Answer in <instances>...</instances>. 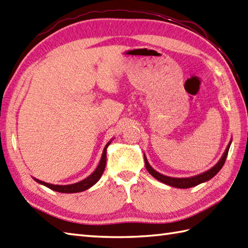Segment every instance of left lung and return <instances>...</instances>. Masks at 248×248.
I'll return each instance as SVG.
<instances>
[{
    "label": "left lung",
    "mask_w": 248,
    "mask_h": 248,
    "mask_svg": "<svg viewBox=\"0 0 248 248\" xmlns=\"http://www.w3.org/2000/svg\"><path fill=\"white\" fill-rule=\"evenodd\" d=\"M231 141H232V139L230 140L228 146L226 147V150L224 151L223 155L220 156L219 161L215 164L213 167L210 168L207 171L199 173V175L196 176H193V177H187V178H175V177H170V176H165L163 175V173H160L159 171H156L155 170H154L149 164L148 160H147V157L144 154V160H145V166L147 168V170L150 173V175L155 178L156 180H159L160 182L167 184V186H173V187H178V188H188V187H193V186H196L200 183H203V182H207L209 181L210 179H212L217 173L222 170V167L224 165V163L226 161V157H227L228 155V151L230 148V145H231Z\"/></svg>",
    "instance_id": "8db88e82"
}]
</instances>
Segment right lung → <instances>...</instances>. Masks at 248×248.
Wrapping results in <instances>:
<instances>
[{
	"mask_svg": "<svg viewBox=\"0 0 248 248\" xmlns=\"http://www.w3.org/2000/svg\"><path fill=\"white\" fill-rule=\"evenodd\" d=\"M114 139L110 140L108 143L105 145L103 152H102V155H101V159H100L99 164L97 166L96 170L94 171H93L91 175H89L87 178L83 179V180L78 181L77 183H72V184H67V186H60V184H51V183H46L45 181H41L39 179H36L33 177L34 180L41 184V186H45L46 187H49L50 189H53L55 192H60V193H80L83 191H86V189L91 188L93 186H94L99 180L100 178H101L102 173L104 171V168L105 165H107V149H108V146L112 143V140Z\"/></svg>",
	"mask_w": 248,
	"mask_h": 248,
	"instance_id": "obj_1",
	"label": "right lung"
}]
</instances>
